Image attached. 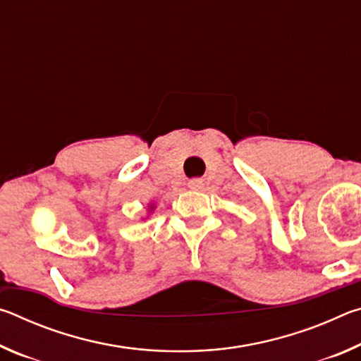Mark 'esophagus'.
<instances>
[{"label": "esophagus", "mask_w": 361, "mask_h": 361, "mask_svg": "<svg viewBox=\"0 0 361 361\" xmlns=\"http://www.w3.org/2000/svg\"><path fill=\"white\" fill-rule=\"evenodd\" d=\"M188 186L191 188V189H199L200 186H202V180H199V178H192V180H189Z\"/></svg>", "instance_id": "1"}]
</instances>
